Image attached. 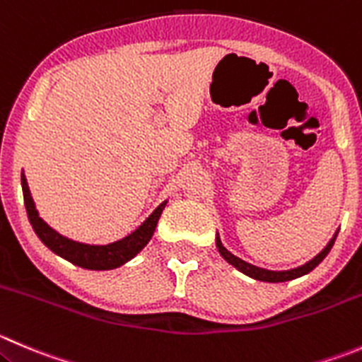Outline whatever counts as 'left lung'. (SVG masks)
Listing matches in <instances>:
<instances>
[{
	"mask_svg": "<svg viewBox=\"0 0 362 362\" xmlns=\"http://www.w3.org/2000/svg\"><path fill=\"white\" fill-rule=\"evenodd\" d=\"M336 237H338V230H336V233L332 235L331 240L327 242V245H325V247L322 249V251L318 252L315 258H311L310 262H306L304 265H299V267H296V269H290V270H269V269H263V267H256V265H252V263L244 262V259L238 258V256H235L233 252H230L226 247H224L223 242H221L219 233L216 235V245H217V251H219V255L223 256V258L226 259L231 267H235L238 272H242V274H245V276H249V278L256 279V281H263V283H285V281H292V279L300 278V276H306L308 272H311V270H313L315 267H317L318 263H320L322 259L329 255L331 247L334 245Z\"/></svg>",
	"mask_w": 362,
	"mask_h": 362,
	"instance_id": "8db88e82",
	"label": "left lung"
}]
</instances>
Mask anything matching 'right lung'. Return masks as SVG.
<instances>
[{"instance_id": "right-lung-1", "label": "right lung", "mask_w": 362, "mask_h": 362, "mask_svg": "<svg viewBox=\"0 0 362 362\" xmlns=\"http://www.w3.org/2000/svg\"><path fill=\"white\" fill-rule=\"evenodd\" d=\"M21 185H23V196L24 205H26L28 219H30L31 226H33L37 237L51 249L54 255L62 256L66 262L74 263L77 267H83L88 270H111L118 269L129 259L134 258L143 247L150 242L153 231H156L159 217L163 214L164 206H166L168 199H164L141 224L136 228L132 233L127 237L120 238L111 244H84V242L72 240V238L65 237V235L58 233L54 228L49 226L38 214L37 206H35L33 198H31L30 187H28V180L24 177V171L21 173Z\"/></svg>"}]
</instances>
